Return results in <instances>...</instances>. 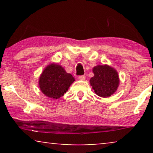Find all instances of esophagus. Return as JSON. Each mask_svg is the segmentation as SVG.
<instances>
[{
  "mask_svg": "<svg viewBox=\"0 0 153 153\" xmlns=\"http://www.w3.org/2000/svg\"><path fill=\"white\" fill-rule=\"evenodd\" d=\"M79 79H80V80H85V75H80V76H79Z\"/></svg>",
  "mask_w": 153,
  "mask_h": 153,
  "instance_id": "esophagus-1",
  "label": "esophagus"
}]
</instances>
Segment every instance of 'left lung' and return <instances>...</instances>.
I'll use <instances>...</instances> for the list:
<instances>
[{
	"mask_svg": "<svg viewBox=\"0 0 153 153\" xmlns=\"http://www.w3.org/2000/svg\"><path fill=\"white\" fill-rule=\"evenodd\" d=\"M94 76L90 80L95 93L102 97H108L116 91L119 85L118 72L108 65H97L93 69Z\"/></svg>",
	"mask_w": 153,
	"mask_h": 153,
	"instance_id": "1",
	"label": "left lung"
}]
</instances>
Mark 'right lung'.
<instances>
[{"mask_svg": "<svg viewBox=\"0 0 153 153\" xmlns=\"http://www.w3.org/2000/svg\"><path fill=\"white\" fill-rule=\"evenodd\" d=\"M74 81L72 74L65 72L57 64L49 65L43 71L39 80V85L43 94L47 97L58 99L68 91Z\"/></svg>", "mask_w": 153, "mask_h": 153, "instance_id": "1", "label": "right lung"}]
</instances>
